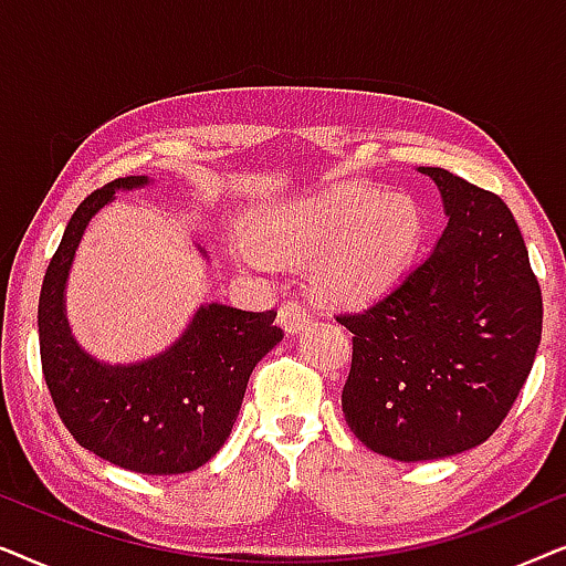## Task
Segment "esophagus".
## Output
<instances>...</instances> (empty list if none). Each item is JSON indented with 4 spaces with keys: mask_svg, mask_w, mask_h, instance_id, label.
Returning <instances> with one entry per match:
<instances>
[{
    "mask_svg": "<svg viewBox=\"0 0 566 566\" xmlns=\"http://www.w3.org/2000/svg\"><path fill=\"white\" fill-rule=\"evenodd\" d=\"M277 322H281V327L289 332V335H296L306 327V324H312V312L304 304H298V301H285L277 308Z\"/></svg>",
    "mask_w": 566,
    "mask_h": 566,
    "instance_id": "34e87169",
    "label": "esophagus"
}]
</instances>
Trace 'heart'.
I'll return each mask as SVG.
<instances>
[{
  "mask_svg": "<svg viewBox=\"0 0 566 566\" xmlns=\"http://www.w3.org/2000/svg\"><path fill=\"white\" fill-rule=\"evenodd\" d=\"M254 243L270 254L312 262L324 296L339 304H368L394 289L420 250L424 221L415 200L378 190H332L260 208L247 223ZM237 239L244 265L270 270L273 260Z\"/></svg>",
  "mask_w": 566,
  "mask_h": 566,
  "instance_id": "b5f03b06",
  "label": "heart"
}]
</instances>
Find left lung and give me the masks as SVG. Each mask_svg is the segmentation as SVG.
Returning <instances> with one entry per match:
<instances>
[{"instance_id":"1","label":"left lung","mask_w":566,"mask_h":566,"mask_svg":"<svg viewBox=\"0 0 566 566\" xmlns=\"http://www.w3.org/2000/svg\"><path fill=\"white\" fill-rule=\"evenodd\" d=\"M448 227L394 289L337 322L353 332L343 412L355 438L397 461L482 446L533 368L544 304L521 229L494 192L440 167Z\"/></svg>"}]
</instances>
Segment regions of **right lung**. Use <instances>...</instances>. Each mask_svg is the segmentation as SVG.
Segmentation results:
<instances>
[{"instance_id":"right-lung-1","label":"right lung","mask_w":566,"mask_h":566,"mask_svg":"<svg viewBox=\"0 0 566 566\" xmlns=\"http://www.w3.org/2000/svg\"><path fill=\"white\" fill-rule=\"evenodd\" d=\"M151 185L120 177L92 192L66 223L38 301L43 376L76 443L138 474H185L227 443L252 370L283 339L275 312L200 304L180 337L138 363H105L76 343L66 319V281L90 221L118 190ZM198 252L208 258L203 247Z\"/></svg>"}]
</instances>
